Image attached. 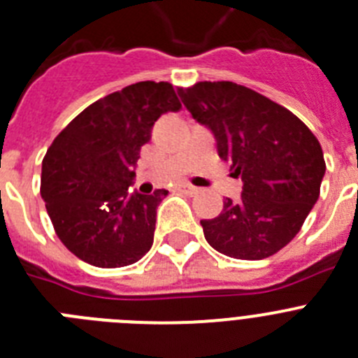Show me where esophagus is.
Listing matches in <instances>:
<instances>
[{
  "instance_id": "esophagus-1",
  "label": "esophagus",
  "mask_w": 358,
  "mask_h": 358,
  "mask_svg": "<svg viewBox=\"0 0 358 358\" xmlns=\"http://www.w3.org/2000/svg\"><path fill=\"white\" fill-rule=\"evenodd\" d=\"M179 190L185 192V194H188V195L199 194V188H197V186H194V185H190V182H181V185H179Z\"/></svg>"
}]
</instances>
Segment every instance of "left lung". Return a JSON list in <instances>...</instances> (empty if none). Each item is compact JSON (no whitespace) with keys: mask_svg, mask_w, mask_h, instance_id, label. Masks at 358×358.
I'll list each match as a JSON object with an SVG mask.
<instances>
[{"mask_svg":"<svg viewBox=\"0 0 358 358\" xmlns=\"http://www.w3.org/2000/svg\"><path fill=\"white\" fill-rule=\"evenodd\" d=\"M177 94L244 182L239 203L226 199L215 219L201 221L204 237L228 257H270L301 231L319 199L326 172L319 139L293 112L243 85L199 81Z\"/></svg>","mask_w":358,"mask_h":358,"instance_id":"1","label":"left lung"}]
</instances>
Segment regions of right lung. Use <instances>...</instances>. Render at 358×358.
<instances>
[{
	"mask_svg": "<svg viewBox=\"0 0 358 358\" xmlns=\"http://www.w3.org/2000/svg\"><path fill=\"white\" fill-rule=\"evenodd\" d=\"M179 108L172 85L139 81L92 103L52 141L41 197L56 235L76 257L121 268L152 248L155 213L168 192L128 194V186L154 123Z\"/></svg>",
	"mask_w": 358,
	"mask_h": 358,
	"instance_id": "obj_1",
	"label": "right lung"
}]
</instances>
